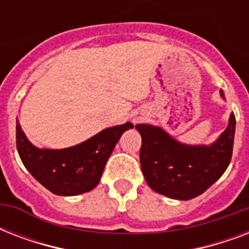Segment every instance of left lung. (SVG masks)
Returning a JSON list of instances; mask_svg holds the SVG:
<instances>
[{
  "label": "left lung",
  "instance_id": "obj_1",
  "mask_svg": "<svg viewBox=\"0 0 249 249\" xmlns=\"http://www.w3.org/2000/svg\"><path fill=\"white\" fill-rule=\"evenodd\" d=\"M221 95L224 94L221 91ZM142 137L140 159L146 182L154 191L178 200L200 195L224 174L230 164L235 134V116L211 146H187L174 141L163 129L138 124Z\"/></svg>",
  "mask_w": 249,
  "mask_h": 249
}]
</instances>
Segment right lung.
Returning a JSON list of instances; mask_svg holds the SVG:
<instances>
[{"label":"right lung","mask_w":249,"mask_h":249,"mask_svg":"<svg viewBox=\"0 0 249 249\" xmlns=\"http://www.w3.org/2000/svg\"><path fill=\"white\" fill-rule=\"evenodd\" d=\"M133 124L112 126L86 142L64 150H40L29 143L17 123V148L28 172L56 195H79L93 190L121 134Z\"/></svg>","instance_id":"add662e5"}]
</instances>
